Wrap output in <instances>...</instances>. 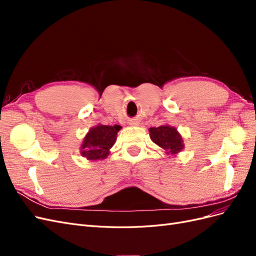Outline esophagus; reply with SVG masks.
I'll return each mask as SVG.
<instances>
[{
    "label": "esophagus",
    "instance_id": "esophagus-1",
    "mask_svg": "<svg viewBox=\"0 0 256 256\" xmlns=\"http://www.w3.org/2000/svg\"><path fill=\"white\" fill-rule=\"evenodd\" d=\"M138 124H140V122H138L136 120H131V122H130V125H132V126H138Z\"/></svg>",
    "mask_w": 256,
    "mask_h": 256
}]
</instances>
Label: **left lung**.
Returning a JSON list of instances; mask_svg holds the SVG:
<instances>
[{
  "mask_svg": "<svg viewBox=\"0 0 256 256\" xmlns=\"http://www.w3.org/2000/svg\"><path fill=\"white\" fill-rule=\"evenodd\" d=\"M148 131L152 141L164 150L166 154L170 156H176L184 148L182 136L175 127L162 125L159 127H152Z\"/></svg>",
  "mask_w": 256,
  "mask_h": 256,
  "instance_id": "obj_1",
  "label": "left lung"
}]
</instances>
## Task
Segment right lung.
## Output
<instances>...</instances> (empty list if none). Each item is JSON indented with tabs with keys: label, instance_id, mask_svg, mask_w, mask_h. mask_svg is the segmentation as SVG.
Listing matches in <instances>:
<instances>
[{
	"label": "right lung",
	"instance_id": "right-lung-1",
	"mask_svg": "<svg viewBox=\"0 0 256 256\" xmlns=\"http://www.w3.org/2000/svg\"><path fill=\"white\" fill-rule=\"evenodd\" d=\"M120 128V125L106 126L102 124L90 128L83 138L80 148L81 156L90 161L106 158L118 138V132Z\"/></svg>",
	"mask_w": 256,
	"mask_h": 256
}]
</instances>
